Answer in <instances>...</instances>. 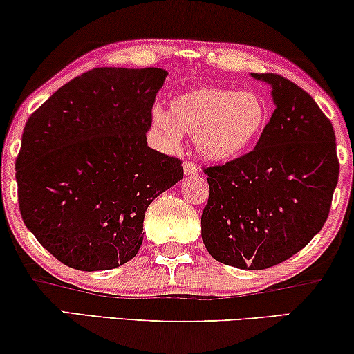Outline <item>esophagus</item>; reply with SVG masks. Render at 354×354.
<instances>
[{"label": "esophagus", "mask_w": 354, "mask_h": 354, "mask_svg": "<svg viewBox=\"0 0 354 354\" xmlns=\"http://www.w3.org/2000/svg\"><path fill=\"white\" fill-rule=\"evenodd\" d=\"M183 169H185V174H196L198 173V166H196L194 163H191V161H185L183 163Z\"/></svg>", "instance_id": "obj_1"}]
</instances>
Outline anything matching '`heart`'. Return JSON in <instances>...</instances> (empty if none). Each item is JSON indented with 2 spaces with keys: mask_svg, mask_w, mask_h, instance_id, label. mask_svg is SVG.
I'll use <instances>...</instances> for the list:
<instances>
[{
  "mask_svg": "<svg viewBox=\"0 0 354 354\" xmlns=\"http://www.w3.org/2000/svg\"><path fill=\"white\" fill-rule=\"evenodd\" d=\"M153 125L171 148L183 133L194 136L199 156L212 163H229L249 153L269 122V109L259 93L203 85L174 97L169 113L155 109Z\"/></svg>",
  "mask_w": 354,
  "mask_h": 354,
  "instance_id": "b5f03b06",
  "label": "heart"
}]
</instances>
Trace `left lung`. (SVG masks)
I'll return each instance as SVG.
<instances>
[{
    "instance_id": "8db88e82",
    "label": "left lung",
    "mask_w": 354,
    "mask_h": 354,
    "mask_svg": "<svg viewBox=\"0 0 354 354\" xmlns=\"http://www.w3.org/2000/svg\"><path fill=\"white\" fill-rule=\"evenodd\" d=\"M275 110L252 151L204 168L209 199L203 242L216 261L262 270L287 261L320 232L338 183L335 130L310 93L279 74Z\"/></svg>"
}]
</instances>
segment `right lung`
Returning a JSON list of instances; mask_svg holds the SVG:
<instances>
[{
	"label": "right lung",
	"mask_w": 354,
	"mask_h": 354,
	"mask_svg": "<svg viewBox=\"0 0 354 354\" xmlns=\"http://www.w3.org/2000/svg\"><path fill=\"white\" fill-rule=\"evenodd\" d=\"M158 67H97L28 118L16 158L19 211L57 261L109 270L143 242L145 211L183 178L181 160L147 145Z\"/></svg>",
	"instance_id": "right-lung-1"
}]
</instances>
